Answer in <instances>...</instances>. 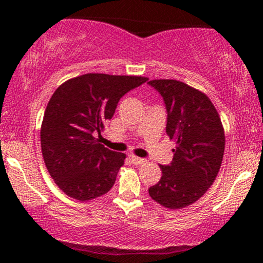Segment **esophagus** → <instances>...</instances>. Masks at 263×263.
Masks as SVG:
<instances>
[{"label":"esophagus","instance_id":"esophagus-1","mask_svg":"<svg viewBox=\"0 0 263 263\" xmlns=\"http://www.w3.org/2000/svg\"><path fill=\"white\" fill-rule=\"evenodd\" d=\"M129 160H131L132 164H135V165H141V164H144L145 159L142 158H139V156H135V155H129Z\"/></svg>","mask_w":263,"mask_h":263}]
</instances>
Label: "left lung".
<instances>
[{"mask_svg":"<svg viewBox=\"0 0 263 263\" xmlns=\"http://www.w3.org/2000/svg\"><path fill=\"white\" fill-rule=\"evenodd\" d=\"M168 112L166 135L176 142L171 165H160L161 178L148 195L172 210L192 205L210 188L222 163L225 135L221 119L205 92L182 81L150 80Z\"/></svg>","mask_w":263,"mask_h":263,"instance_id":"obj_1","label":"left lung"}]
</instances>
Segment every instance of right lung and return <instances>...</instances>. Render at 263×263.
<instances>
[{
    "label": "right lung",
    "mask_w": 263,
    "mask_h": 263,
    "mask_svg": "<svg viewBox=\"0 0 263 263\" xmlns=\"http://www.w3.org/2000/svg\"><path fill=\"white\" fill-rule=\"evenodd\" d=\"M147 80L86 73L53 92L41 127L42 154L50 177L66 195L89 201L113 187L126 154L104 147L95 135L115 115L119 99Z\"/></svg>",
    "instance_id": "add662e5"
}]
</instances>
